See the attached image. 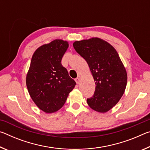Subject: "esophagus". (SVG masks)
<instances>
[{"mask_svg": "<svg viewBox=\"0 0 150 150\" xmlns=\"http://www.w3.org/2000/svg\"><path fill=\"white\" fill-rule=\"evenodd\" d=\"M80 78H81V76L79 75L78 77L75 79V81H76V83H77V84H79V82H80Z\"/></svg>", "mask_w": 150, "mask_h": 150, "instance_id": "obj_1", "label": "esophagus"}]
</instances>
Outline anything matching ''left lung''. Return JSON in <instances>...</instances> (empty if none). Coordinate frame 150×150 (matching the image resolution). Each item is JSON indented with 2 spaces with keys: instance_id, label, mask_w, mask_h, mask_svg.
I'll list each match as a JSON object with an SVG mask.
<instances>
[{
  "instance_id": "1",
  "label": "left lung",
  "mask_w": 150,
  "mask_h": 150,
  "mask_svg": "<svg viewBox=\"0 0 150 150\" xmlns=\"http://www.w3.org/2000/svg\"><path fill=\"white\" fill-rule=\"evenodd\" d=\"M75 50L86 60L94 81L95 91L88 98V105L105 113L112 108L122 96L127 84V73L115 48L98 38L75 41Z\"/></svg>"
}]
</instances>
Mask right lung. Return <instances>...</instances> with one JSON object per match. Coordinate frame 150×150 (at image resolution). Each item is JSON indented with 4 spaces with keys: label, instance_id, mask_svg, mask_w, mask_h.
Instances as JSON below:
<instances>
[{
    "label": "right lung",
    "instance_id": "obj_1",
    "mask_svg": "<svg viewBox=\"0 0 150 150\" xmlns=\"http://www.w3.org/2000/svg\"><path fill=\"white\" fill-rule=\"evenodd\" d=\"M68 47V42L54 40L39 47L32 55L26 78L27 88L35 105L46 113L59 110L76 85L62 65Z\"/></svg>",
    "mask_w": 150,
    "mask_h": 150
}]
</instances>
